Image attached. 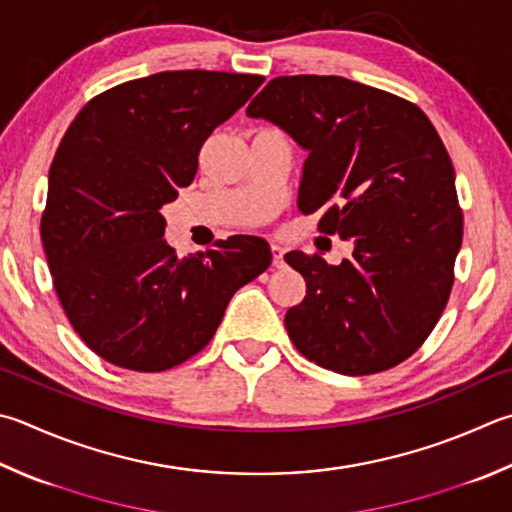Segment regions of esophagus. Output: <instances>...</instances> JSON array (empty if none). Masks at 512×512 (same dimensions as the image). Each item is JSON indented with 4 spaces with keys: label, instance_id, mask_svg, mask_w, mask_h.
<instances>
[{
    "label": "esophagus",
    "instance_id": "34e87169",
    "mask_svg": "<svg viewBox=\"0 0 512 512\" xmlns=\"http://www.w3.org/2000/svg\"><path fill=\"white\" fill-rule=\"evenodd\" d=\"M271 253H273V264H275L277 268L284 266V246L277 244V241H273V244H271Z\"/></svg>",
    "mask_w": 512,
    "mask_h": 512
}]
</instances>
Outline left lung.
Masks as SVG:
<instances>
[{"instance_id": "8db88e82", "label": "left lung", "mask_w": 512, "mask_h": 512, "mask_svg": "<svg viewBox=\"0 0 512 512\" xmlns=\"http://www.w3.org/2000/svg\"><path fill=\"white\" fill-rule=\"evenodd\" d=\"M246 114L309 152L297 208L353 241L338 266L291 250L304 300L286 331L306 358L345 376L398 365L423 345L452 291L463 219L443 141L412 102L340 76H282Z\"/></svg>"}]
</instances>
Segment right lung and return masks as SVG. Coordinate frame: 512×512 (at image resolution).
<instances>
[{
	"label": "right lung",
	"mask_w": 512,
	"mask_h": 512,
	"mask_svg": "<svg viewBox=\"0 0 512 512\" xmlns=\"http://www.w3.org/2000/svg\"><path fill=\"white\" fill-rule=\"evenodd\" d=\"M262 76L161 71L82 107L49 170L42 244L73 329L111 365L165 371L215 336L230 297L271 266L262 237L176 257L161 208L199 167L215 127Z\"/></svg>",
	"instance_id": "1"
}]
</instances>
